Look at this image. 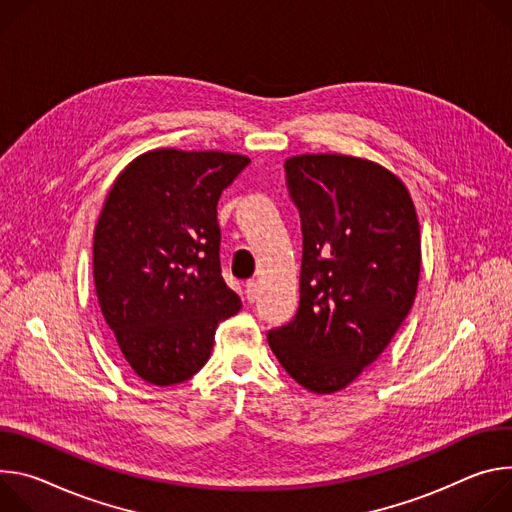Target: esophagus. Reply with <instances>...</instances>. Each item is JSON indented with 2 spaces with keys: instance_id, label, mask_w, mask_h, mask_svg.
Here are the masks:
<instances>
[{
  "instance_id": "obj_1",
  "label": "esophagus",
  "mask_w": 512,
  "mask_h": 512,
  "mask_svg": "<svg viewBox=\"0 0 512 512\" xmlns=\"http://www.w3.org/2000/svg\"><path fill=\"white\" fill-rule=\"evenodd\" d=\"M246 299L250 303H254L258 299V282L256 280H248L246 282Z\"/></svg>"
}]
</instances>
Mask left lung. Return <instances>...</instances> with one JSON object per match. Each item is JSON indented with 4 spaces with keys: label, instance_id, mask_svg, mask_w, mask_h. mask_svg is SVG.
Listing matches in <instances>:
<instances>
[{
    "label": "left lung",
    "instance_id": "1",
    "mask_svg": "<svg viewBox=\"0 0 512 512\" xmlns=\"http://www.w3.org/2000/svg\"><path fill=\"white\" fill-rule=\"evenodd\" d=\"M301 215V301L268 346L303 388L331 394L354 382L409 315L421 272L413 199L384 166L346 154L285 162Z\"/></svg>",
    "mask_w": 512,
    "mask_h": 512
}]
</instances>
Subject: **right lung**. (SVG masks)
<instances>
[{"instance_id": "add662e5", "label": "right lung", "mask_w": 512, "mask_h": 512, "mask_svg": "<svg viewBox=\"0 0 512 512\" xmlns=\"http://www.w3.org/2000/svg\"><path fill=\"white\" fill-rule=\"evenodd\" d=\"M248 164L232 152L158 148L107 193L93 236L95 291L126 362L150 384L197 374L217 325L242 309L221 276L217 201Z\"/></svg>"}]
</instances>
